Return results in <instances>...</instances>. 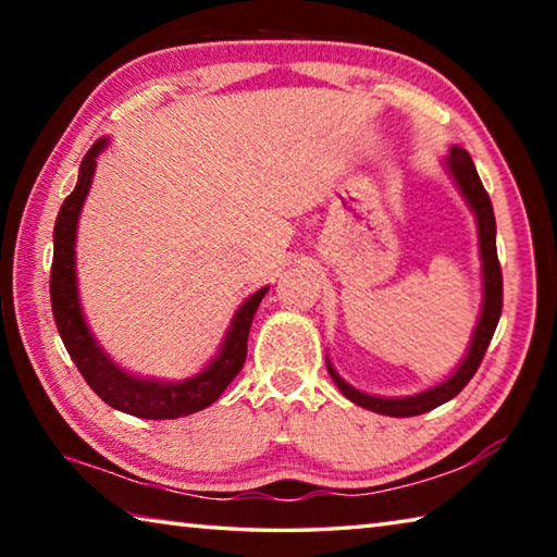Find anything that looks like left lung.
<instances>
[{
	"label": "left lung",
	"mask_w": 557,
	"mask_h": 557,
	"mask_svg": "<svg viewBox=\"0 0 557 557\" xmlns=\"http://www.w3.org/2000/svg\"><path fill=\"white\" fill-rule=\"evenodd\" d=\"M445 166L451 176V182L457 184L459 194L465 196L467 206L474 213L476 219V235H479V258H482V312H479L474 334H471V342L465 358H461L459 366L451 371L445 381L432 385L414 395H400V398H383V395H371L354 388L351 383H346L342 375L329 361L326 356V371L332 375V381L338 385L348 400L361 405L366 410H373L379 414H391V418H412V414H422L435 410L437 405L447 403L455 398V395L465 388L471 381V375L476 373L479 363L488 348V342L496 332L498 317H502V265H498L496 256V219L492 209V199H488L486 188L482 178L476 174V166L471 162L467 149L451 147L449 154L445 157Z\"/></svg>",
	"instance_id": "obj_1"
}]
</instances>
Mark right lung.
I'll return each mask as SVG.
<instances>
[{
	"label": "right lung",
	"mask_w": 557,
	"mask_h": 557,
	"mask_svg": "<svg viewBox=\"0 0 557 557\" xmlns=\"http://www.w3.org/2000/svg\"><path fill=\"white\" fill-rule=\"evenodd\" d=\"M108 147V137H100L88 149L78 169V184H75L69 199L63 201L59 219L53 228V265H51V309L55 326L63 338L65 351L71 354L73 363L86 383L96 391L110 408L135 414L145 420H176L184 414L199 412L221 398L231 381L240 373L245 356H248V334L252 317H256L268 287L243 301L238 312L233 314L228 332H225L219 354L211 363L191 379L184 381H159L135 375L117 366L108 356L106 348L98 344L96 334L90 332L81 307L78 275H75V235L83 203L90 191L96 162L102 149Z\"/></svg>",
	"instance_id": "obj_1"
}]
</instances>
